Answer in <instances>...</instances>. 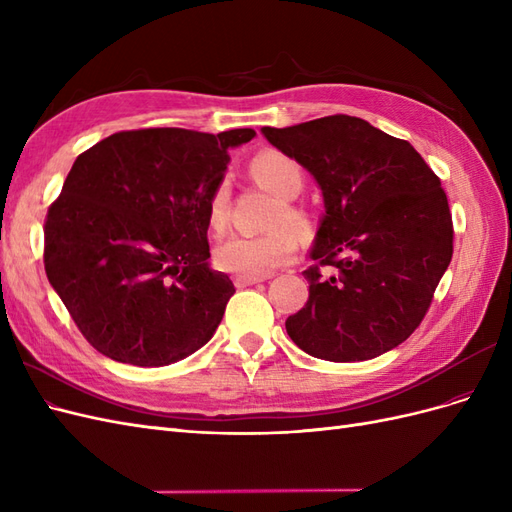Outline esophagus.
I'll return each mask as SVG.
<instances>
[{"instance_id": "34e87169", "label": "esophagus", "mask_w": 512, "mask_h": 512, "mask_svg": "<svg viewBox=\"0 0 512 512\" xmlns=\"http://www.w3.org/2000/svg\"><path fill=\"white\" fill-rule=\"evenodd\" d=\"M267 275H260V277H243V275H237L235 277V286L237 288H245V286H254V284H260L265 282Z\"/></svg>"}]
</instances>
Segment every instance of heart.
<instances>
[{
  "instance_id": "obj_1",
  "label": "heart",
  "mask_w": 512,
  "mask_h": 512,
  "mask_svg": "<svg viewBox=\"0 0 512 512\" xmlns=\"http://www.w3.org/2000/svg\"><path fill=\"white\" fill-rule=\"evenodd\" d=\"M252 175L267 188L280 196V207L273 215V230L265 235H232L224 239L213 252V260L220 271L260 277L273 269L286 265L297 252V232L288 227L303 228V213L290 200L297 198L303 190V170L297 160H292L280 151H262L250 164ZM228 213V188L220 183L213 190L207 207V220L211 230L220 232L226 226Z\"/></svg>"
}]
</instances>
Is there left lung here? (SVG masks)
<instances>
[{"mask_svg": "<svg viewBox=\"0 0 512 512\" xmlns=\"http://www.w3.org/2000/svg\"><path fill=\"white\" fill-rule=\"evenodd\" d=\"M262 136L318 183L324 200L303 271L309 299L286 331L303 352L333 363L397 348L425 318L453 258V220L440 179L408 143L350 115Z\"/></svg>", "mask_w": 512, "mask_h": 512, "instance_id": "1", "label": "left lung"}]
</instances>
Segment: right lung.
<instances>
[{
  "instance_id": "right-lung-1",
  "label": "right lung",
  "mask_w": 512,
  "mask_h": 512,
  "mask_svg": "<svg viewBox=\"0 0 512 512\" xmlns=\"http://www.w3.org/2000/svg\"><path fill=\"white\" fill-rule=\"evenodd\" d=\"M254 130L117 132L74 160L44 224V271L76 327L119 363L203 348L235 286L209 265L207 207Z\"/></svg>"
}]
</instances>
